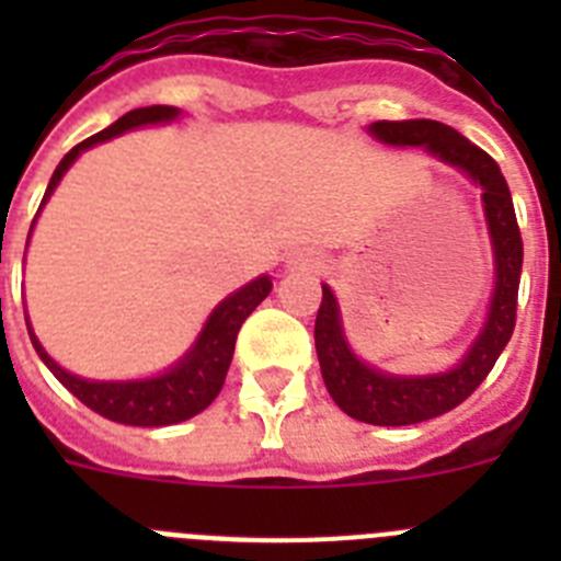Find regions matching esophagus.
Here are the masks:
<instances>
[{
    "instance_id": "esophagus-1",
    "label": "esophagus",
    "mask_w": 561,
    "mask_h": 561,
    "mask_svg": "<svg viewBox=\"0 0 561 561\" xmlns=\"http://www.w3.org/2000/svg\"><path fill=\"white\" fill-rule=\"evenodd\" d=\"M289 266L291 270H320V257H314L311 252H297Z\"/></svg>"
}]
</instances>
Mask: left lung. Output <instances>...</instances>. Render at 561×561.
<instances>
[{
  "label": "left lung",
  "instance_id": "left-lung-1",
  "mask_svg": "<svg viewBox=\"0 0 561 561\" xmlns=\"http://www.w3.org/2000/svg\"><path fill=\"white\" fill-rule=\"evenodd\" d=\"M388 146H421L440 162L458 168L483 191V213L494 250V295L483 329L463 359L447 374L393 376L370 368L351 351L342 331L340 306L323 284V304L317 311L314 345L331 399L351 419L376 427H408L435 419L466 401L494 368L517 323V291L523 272V238L514 216L512 191L497 162L469 142L453 126L438 121H376L368 128Z\"/></svg>",
  "mask_w": 561,
  "mask_h": 561
}]
</instances>
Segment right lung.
<instances>
[{"mask_svg": "<svg viewBox=\"0 0 561 561\" xmlns=\"http://www.w3.org/2000/svg\"><path fill=\"white\" fill-rule=\"evenodd\" d=\"M173 117H180V108L176 106L131 108L128 114H123L121 121H114L112 126L98 131L95 137L78 142V146L58 162L56 171H53V180H49L47 193H44L42 207L47 205V199L53 196V191H56V185L61 182L64 173H67V168L81 157V151L98 146V142L112 140V137L128 131V128L168 123L173 121ZM42 207H38V210H42ZM270 291V275H261L255 277L252 284L241 286V289L232 291L230 297H225V300L213 309V314L207 317L205 329H202L199 340L193 342V348L187 351L173 368H168L165 374L160 376H151V379H81V376L64 370L61 365L42 348V342L36 340L30 323L27 331L30 342H33V348L42 356L44 365H47L64 388L76 396V399H81L89 410H95L98 415H103V419L108 421H117V424H131V427H168V424H180V421L193 419V415L202 413V410L219 396L221 385H225L227 368H230L232 362V351H236L238 329H241V323L257 309V304H261Z\"/></svg>", "mask_w": 561, "mask_h": 561, "instance_id": "1", "label": "right lung"}]
</instances>
